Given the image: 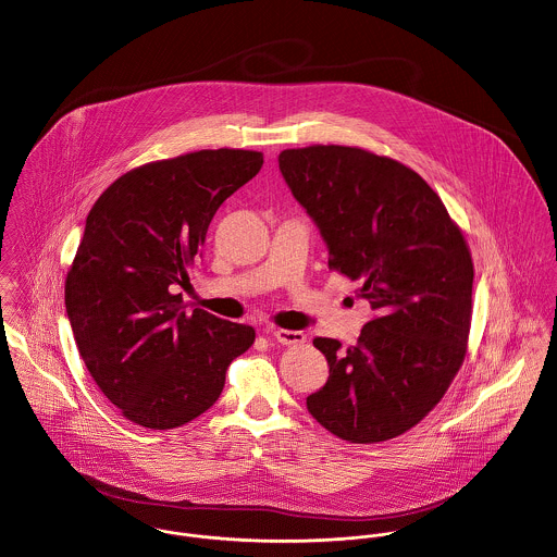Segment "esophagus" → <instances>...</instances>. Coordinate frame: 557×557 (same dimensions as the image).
Returning a JSON list of instances; mask_svg holds the SVG:
<instances>
[{"mask_svg": "<svg viewBox=\"0 0 557 557\" xmlns=\"http://www.w3.org/2000/svg\"><path fill=\"white\" fill-rule=\"evenodd\" d=\"M273 337L282 345H300V343L307 342V335L302 331H288V329L273 331Z\"/></svg>", "mask_w": 557, "mask_h": 557, "instance_id": "esophagus-1", "label": "esophagus"}]
</instances>
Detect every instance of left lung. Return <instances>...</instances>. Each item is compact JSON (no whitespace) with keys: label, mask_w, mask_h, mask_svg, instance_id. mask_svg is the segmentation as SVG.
Wrapping results in <instances>:
<instances>
[{"label":"left lung","mask_w":557,"mask_h":557,"mask_svg":"<svg viewBox=\"0 0 557 557\" xmlns=\"http://www.w3.org/2000/svg\"><path fill=\"white\" fill-rule=\"evenodd\" d=\"M280 172L318 226L329 267L373 318L358 343L315 337L329 382L307 411L349 443L394 438L429 416L471 331V252L438 195L403 163L349 146L284 150Z\"/></svg>","instance_id":"obj_1"}]
</instances>
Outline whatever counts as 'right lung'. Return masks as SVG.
Wrapping results in <instances>:
<instances>
[{
    "instance_id": "add662e5",
    "label": "right lung",
    "mask_w": 557,
    "mask_h": 557,
    "mask_svg": "<svg viewBox=\"0 0 557 557\" xmlns=\"http://www.w3.org/2000/svg\"><path fill=\"white\" fill-rule=\"evenodd\" d=\"M262 168L255 150H199L121 175L86 215L65 309L86 369L123 416L170 430L208 411L255 329L186 311L177 286L215 210Z\"/></svg>"
}]
</instances>
